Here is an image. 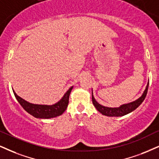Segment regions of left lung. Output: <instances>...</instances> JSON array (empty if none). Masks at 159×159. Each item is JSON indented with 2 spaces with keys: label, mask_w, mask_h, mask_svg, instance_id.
Returning a JSON list of instances; mask_svg holds the SVG:
<instances>
[{
  "label": "left lung",
  "mask_w": 159,
  "mask_h": 159,
  "mask_svg": "<svg viewBox=\"0 0 159 159\" xmlns=\"http://www.w3.org/2000/svg\"><path fill=\"white\" fill-rule=\"evenodd\" d=\"M148 86L149 82L146 87V89L144 90L142 97L139 98L137 100L128 104H125V105H121L119 107H107L102 106V105H101L100 104H99L95 100L93 93H92V102H93V105L97 109V111L100 112L102 114L107 116H125L127 114V113L134 111V110H136L143 102V101L145 99L147 93H148Z\"/></svg>",
  "instance_id": "1"
}]
</instances>
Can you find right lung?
<instances>
[{"mask_svg":"<svg viewBox=\"0 0 159 159\" xmlns=\"http://www.w3.org/2000/svg\"><path fill=\"white\" fill-rule=\"evenodd\" d=\"M72 89H73V86L68 90L63 97L58 102L52 105H34V104L29 103L21 97H18L16 93L14 91V90L13 93L20 105L23 107V108L33 116L40 119H50L62 115L66 111L68 107V99H69L70 93Z\"/></svg>","mask_w":159,"mask_h":159,"instance_id":"obj_1","label":"right lung"}]
</instances>
